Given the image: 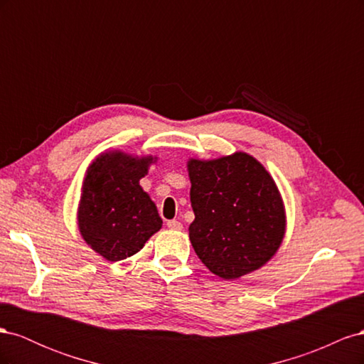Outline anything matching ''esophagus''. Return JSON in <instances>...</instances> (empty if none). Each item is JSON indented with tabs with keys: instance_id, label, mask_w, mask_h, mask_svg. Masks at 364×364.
<instances>
[{
	"instance_id": "1",
	"label": "esophagus",
	"mask_w": 364,
	"mask_h": 364,
	"mask_svg": "<svg viewBox=\"0 0 364 364\" xmlns=\"http://www.w3.org/2000/svg\"><path fill=\"white\" fill-rule=\"evenodd\" d=\"M167 226H168V229H171V230H181V229H182V223L178 222V220H168Z\"/></svg>"
}]
</instances>
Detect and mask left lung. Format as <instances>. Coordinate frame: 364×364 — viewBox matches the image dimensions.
Segmentation results:
<instances>
[{
    "label": "left lung",
    "instance_id": "left-lung-1",
    "mask_svg": "<svg viewBox=\"0 0 364 364\" xmlns=\"http://www.w3.org/2000/svg\"><path fill=\"white\" fill-rule=\"evenodd\" d=\"M194 222L190 241L217 277L237 279L267 264L282 245L287 215L277 182L246 151L186 161Z\"/></svg>",
    "mask_w": 364,
    "mask_h": 364
}]
</instances>
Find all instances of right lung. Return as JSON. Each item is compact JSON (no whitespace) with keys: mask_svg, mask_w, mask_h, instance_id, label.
Segmentation results:
<instances>
[{"mask_svg":"<svg viewBox=\"0 0 364 364\" xmlns=\"http://www.w3.org/2000/svg\"><path fill=\"white\" fill-rule=\"evenodd\" d=\"M158 156L123 150L100 153L86 168L77 228L85 243L107 261L138 253L162 228V218L139 181Z\"/></svg>","mask_w":364,"mask_h":364,"instance_id":"1","label":"right lung"}]
</instances>
